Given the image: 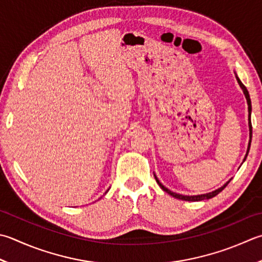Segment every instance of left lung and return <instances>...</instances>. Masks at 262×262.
I'll return each mask as SVG.
<instances>
[{"label": "left lung", "instance_id": "obj_1", "mask_svg": "<svg viewBox=\"0 0 262 262\" xmlns=\"http://www.w3.org/2000/svg\"><path fill=\"white\" fill-rule=\"evenodd\" d=\"M236 79H237V83H238V85L241 86V89H242V91H243V93H244V95H245V99H247V102H248V109H249V129H250V141H249V146H248V151H247V155H245V157H244V160H243V162L245 161V159H247V157H248V153H249V150H250V145H251V140H252V124H251V111H252V106H251V99H250V95H249V92H248V90H247V87H245L244 85H243V83L242 81L239 80V78L237 77V75H236ZM155 177H156V181H157V183L159 184V186H160L163 191H165L166 193H168V194H170L171 196H173V198H176V199H179V200H183V201H202V200H208V199H211V198H213V196H216V195H218V194L223 191V189L227 186V184L230 182V181H228L226 184H224V185L222 186V187H219L218 189H216V191H212V192H210V193H207V194H201V195H182V194H177V193H175V192H171L170 189H168L167 187H165L162 185V184L159 182V179L157 178V176L155 175Z\"/></svg>", "mask_w": 262, "mask_h": 262}]
</instances>
